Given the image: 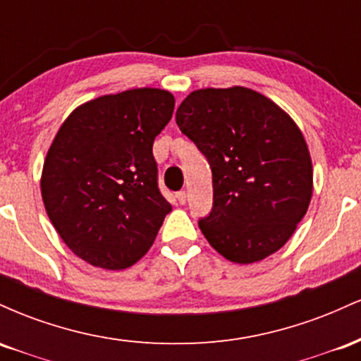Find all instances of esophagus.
<instances>
[{
  "label": "esophagus",
  "mask_w": 361,
  "mask_h": 361,
  "mask_svg": "<svg viewBox=\"0 0 361 361\" xmlns=\"http://www.w3.org/2000/svg\"><path fill=\"white\" fill-rule=\"evenodd\" d=\"M176 198H178V202H180V204L183 205V204H186V198H188V193H186L185 190H181V192L176 193Z\"/></svg>",
  "instance_id": "obj_1"
}]
</instances>
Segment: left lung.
Masks as SVG:
<instances>
[{
    "label": "left lung",
    "mask_w": 361,
    "mask_h": 361,
    "mask_svg": "<svg viewBox=\"0 0 361 361\" xmlns=\"http://www.w3.org/2000/svg\"><path fill=\"white\" fill-rule=\"evenodd\" d=\"M176 123L212 168L214 207L198 222L219 255L250 264L295 233L312 198V159L300 128L258 91L195 90Z\"/></svg>",
    "instance_id": "obj_1"
}]
</instances>
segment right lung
Listing matches in <instances>:
<instances>
[{
  "mask_svg": "<svg viewBox=\"0 0 361 361\" xmlns=\"http://www.w3.org/2000/svg\"><path fill=\"white\" fill-rule=\"evenodd\" d=\"M173 110L166 90H127L82 103L57 130L40 192L57 234L86 263L123 270L154 243L171 205L152 144Z\"/></svg>",
  "mask_w": 361,
  "mask_h": 361,
  "instance_id": "right-lung-1",
  "label": "right lung"
}]
</instances>
